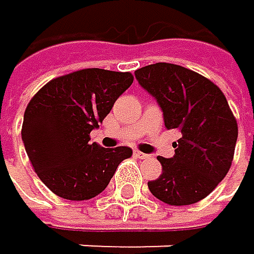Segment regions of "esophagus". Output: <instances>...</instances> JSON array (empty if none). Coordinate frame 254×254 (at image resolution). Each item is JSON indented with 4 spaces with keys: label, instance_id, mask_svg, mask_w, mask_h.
Masks as SVG:
<instances>
[{
    "label": "esophagus",
    "instance_id": "obj_1",
    "mask_svg": "<svg viewBox=\"0 0 254 254\" xmlns=\"http://www.w3.org/2000/svg\"><path fill=\"white\" fill-rule=\"evenodd\" d=\"M134 155L138 157V158H149V154H144V152H140V151H134Z\"/></svg>",
    "mask_w": 254,
    "mask_h": 254
}]
</instances>
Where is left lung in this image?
Listing matches in <instances>:
<instances>
[{"instance_id":"left-lung-1","label":"left lung","mask_w":254,"mask_h":254,"mask_svg":"<svg viewBox=\"0 0 254 254\" xmlns=\"http://www.w3.org/2000/svg\"><path fill=\"white\" fill-rule=\"evenodd\" d=\"M135 79L163 111L164 126L178 129L171 158L157 157L163 174L148 188L172 206L206 198L227 175L238 140V123L218 86L188 68L158 62L138 68Z\"/></svg>"}]
</instances>
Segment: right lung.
<instances>
[{
  "mask_svg": "<svg viewBox=\"0 0 254 254\" xmlns=\"http://www.w3.org/2000/svg\"><path fill=\"white\" fill-rule=\"evenodd\" d=\"M134 77L86 68L50 80L27 105L22 143L41 181L61 198L83 201L106 189L128 146L102 148L90 132L110 114Z\"/></svg>",
  "mask_w": 254,
  "mask_h": 254,
  "instance_id": "1",
  "label": "right lung"
}]
</instances>
